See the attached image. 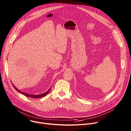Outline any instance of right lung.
I'll return each mask as SVG.
<instances>
[{"label": "right lung", "mask_w": 131, "mask_h": 131, "mask_svg": "<svg viewBox=\"0 0 131 131\" xmlns=\"http://www.w3.org/2000/svg\"><path fill=\"white\" fill-rule=\"evenodd\" d=\"M13 86H14V88H15V89L17 91L19 92L21 94L24 95L25 96H26L29 97H31V98H33V99L40 98V97H44V96H45L49 92V91H50V88L47 92H45V93H42V94H37V95H33V94H29L26 93H25V92H23L22 91H21L18 90V89H17L13 84Z\"/></svg>", "instance_id": "add662e5"}]
</instances>
